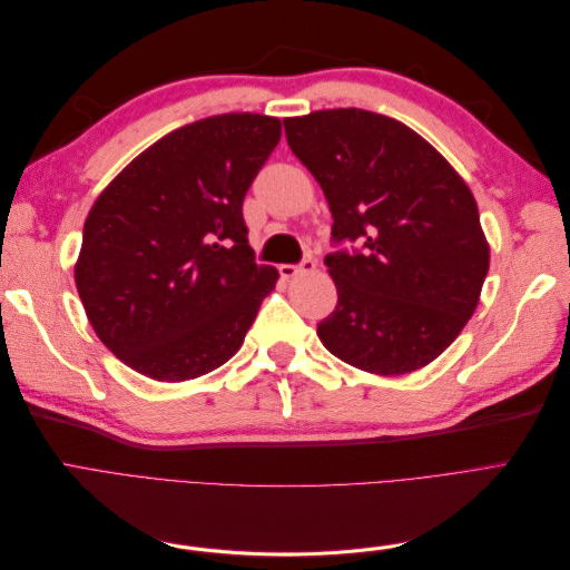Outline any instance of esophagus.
<instances>
[{
	"instance_id": "34e87169",
	"label": "esophagus",
	"mask_w": 570,
	"mask_h": 570,
	"mask_svg": "<svg viewBox=\"0 0 570 570\" xmlns=\"http://www.w3.org/2000/svg\"><path fill=\"white\" fill-rule=\"evenodd\" d=\"M316 268V262L312 256H306L302 264H283V266H278V271H281V275L283 278H297V275H302V273H312Z\"/></svg>"
}]
</instances>
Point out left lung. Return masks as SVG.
I'll return each mask as SVG.
<instances>
[{"mask_svg": "<svg viewBox=\"0 0 570 570\" xmlns=\"http://www.w3.org/2000/svg\"><path fill=\"white\" fill-rule=\"evenodd\" d=\"M283 124L333 214L337 249L325 266L337 306L318 323L325 350L377 375L423 368L469 323L490 268L469 185L383 114L325 109Z\"/></svg>", "mask_w": 570, "mask_h": 570, "instance_id": "obj_1", "label": "left lung"}]
</instances>
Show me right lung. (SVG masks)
<instances>
[{
  "label": "right lung",
  "mask_w": 570,
  "mask_h": 570,
  "mask_svg": "<svg viewBox=\"0 0 570 570\" xmlns=\"http://www.w3.org/2000/svg\"><path fill=\"white\" fill-rule=\"evenodd\" d=\"M281 120L220 114L161 137L101 193L76 287L97 337L132 371L193 381L243 347L278 281L247 243L243 202Z\"/></svg>",
  "instance_id": "add662e5"
}]
</instances>
